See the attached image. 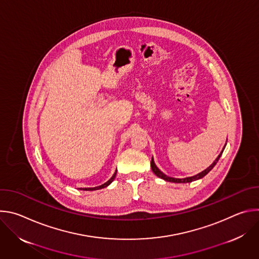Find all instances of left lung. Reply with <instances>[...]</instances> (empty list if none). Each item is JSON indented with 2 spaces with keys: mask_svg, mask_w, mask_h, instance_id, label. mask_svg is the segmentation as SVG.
<instances>
[{
  "mask_svg": "<svg viewBox=\"0 0 259 259\" xmlns=\"http://www.w3.org/2000/svg\"><path fill=\"white\" fill-rule=\"evenodd\" d=\"M225 147H226V145H225ZM225 147H224V150H225ZM224 150L221 151V153L218 155V157L215 159V161L207 168V169H205V170H203L202 172H200V173H198L197 175H194V176H190V177H186V178H174V177H170V176H167L166 174H164L158 167H157V165L155 164V161H154V158H152V162H151V167H152V170H153V172L158 176V177H160V178H162V179H164V180H166V181H170V182H175V183H187V182H192V181H195V180H198V179H201V178H203L206 174H208L212 169H213V167L216 165V163L218 162V160H219V158L221 157V155H223V153H224Z\"/></svg>",
  "mask_w": 259,
  "mask_h": 259,
  "instance_id": "1",
  "label": "left lung"
}]
</instances>
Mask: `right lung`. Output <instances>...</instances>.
Here are the masks:
<instances>
[{
	"label": "right lung",
	"instance_id": "1",
	"mask_svg": "<svg viewBox=\"0 0 259 259\" xmlns=\"http://www.w3.org/2000/svg\"><path fill=\"white\" fill-rule=\"evenodd\" d=\"M116 175H117V170L115 171V173H114V175L110 177L105 183H103V184H101V186H99V187H95V188H81L80 190H82V191H96V190H100V189H103V188H106V187H108L110 183H112L113 181H114V179H115V177H116Z\"/></svg>",
	"mask_w": 259,
	"mask_h": 259
}]
</instances>
